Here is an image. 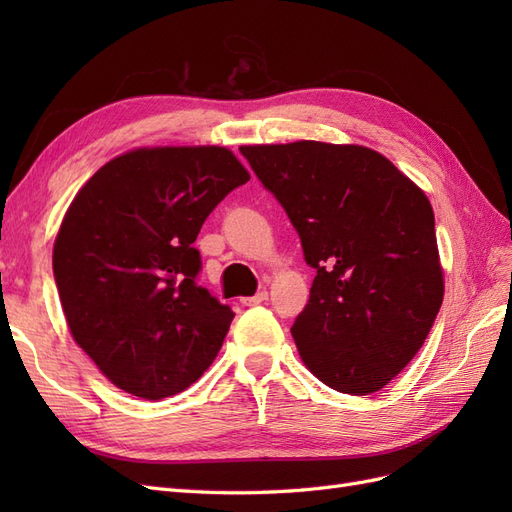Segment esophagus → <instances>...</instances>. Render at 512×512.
I'll use <instances>...</instances> for the list:
<instances>
[{
  "instance_id": "1",
  "label": "esophagus",
  "mask_w": 512,
  "mask_h": 512,
  "mask_svg": "<svg viewBox=\"0 0 512 512\" xmlns=\"http://www.w3.org/2000/svg\"><path fill=\"white\" fill-rule=\"evenodd\" d=\"M269 299V292L262 288V290H258L254 297H250V299H241V303L245 305V307H252V305H260V303H265Z\"/></svg>"
}]
</instances>
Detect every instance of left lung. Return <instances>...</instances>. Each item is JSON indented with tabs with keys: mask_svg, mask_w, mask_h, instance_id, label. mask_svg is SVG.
<instances>
[{
	"mask_svg": "<svg viewBox=\"0 0 512 512\" xmlns=\"http://www.w3.org/2000/svg\"><path fill=\"white\" fill-rule=\"evenodd\" d=\"M239 151L284 207L316 269L290 329L303 363L339 393L380 391L421 350L444 297L427 196L359 145L299 141Z\"/></svg>",
	"mask_w": 512,
	"mask_h": 512,
	"instance_id": "left-lung-1",
	"label": "left lung"
}]
</instances>
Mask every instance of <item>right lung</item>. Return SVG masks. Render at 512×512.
I'll return each mask as SVG.
<instances>
[{"label":"right lung","mask_w":512,"mask_h":512,"mask_svg":"<svg viewBox=\"0 0 512 512\" xmlns=\"http://www.w3.org/2000/svg\"><path fill=\"white\" fill-rule=\"evenodd\" d=\"M245 181L226 147L136 149L74 196L53 273L74 342L121 391L158 401L194 384L235 318L198 286L194 241Z\"/></svg>","instance_id":"right-lung-1"}]
</instances>
